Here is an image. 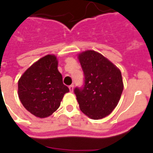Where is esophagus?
Segmentation results:
<instances>
[{
    "label": "esophagus",
    "instance_id": "esophagus-1",
    "mask_svg": "<svg viewBox=\"0 0 153 153\" xmlns=\"http://www.w3.org/2000/svg\"><path fill=\"white\" fill-rule=\"evenodd\" d=\"M74 85H70V87H69V89H70V92H73V91H74Z\"/></svg>",
    "mask_w": 153,
    "mask_h": 153
}]
</instances>
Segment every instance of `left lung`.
I'll list each match as a JSON object with an SVG mask.
<instances>
[{
  "mask_svg": "<svg viewBox=\"0 0 153 153\" xmlns=\"http://www.w3.org/2000/svg\"><path fill=\"white\" fill-rule=\"evenodd\" d=\"M84 74V86L74 93L79 109L90 118L106 117L118 104L124 85L120 70L111 61L94 50L78 55Z\"/></svg>",
  "mask_w": 153,
  "mask_h": 153,
  "instance_id": "8db88e82",
  "label": "left lung"
}]
</instances>
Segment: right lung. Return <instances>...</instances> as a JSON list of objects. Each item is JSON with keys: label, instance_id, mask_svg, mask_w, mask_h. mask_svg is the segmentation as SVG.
<instances>
[{"label": "right lung", "instance_id": "add662e5", "mask_svg": "<svg viewBox=\"0 0 153 153\" xmlns=\"http://www.w3.org/2000/svg\"><path fill=\"white\" fill-rule=\"evenodd\" d=\"M58 60L47 55L33 63L18 80V97L26 110L40 118L50 116L60 106L69 88L62 83Z\"/></svg>", "mask_w": 153, "mask_h": 153}]
</instances>
